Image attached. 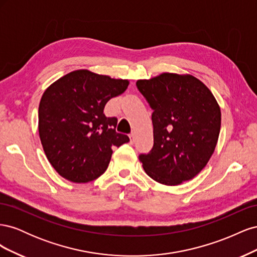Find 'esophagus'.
Listing matches in <instances>:
<instances>
[{"label": "esophagus", "mask_w": 257, "mask_h": 257, "mask_svg": "<svg viewBox=\"0 0 257 257\" xmlns=\"http://www.w3.org/2000/svg\"><path fill=\"white\" fill-rule=\"evenodd\" d=\"M130 139H131V143L135 142V133H134V132H132V133L130 134Z\"/></svg>", "instance_id": "esophagus-1"}]
</instances>
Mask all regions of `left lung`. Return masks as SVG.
Here are the masks:
<instances>
[{"label":"left lung","mask_w":257,"mask_h":257,"mask_svg":"<svg viewBox=\"0 0 257 257\" xmlns=\"http://www.w3.org/2000/svg\"><path fill=\"white\" fill-rule=\"evenodd\" d=\"M136 85L153 110V148L139 155L145 172L165 185L191 180L207 165L219 138L216 99L191 75L163 73Z\"/></svg>","instance_id":"1"}]
</instances>
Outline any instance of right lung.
Masks as SVG:
<instances>
[{
	"instance_id": "add662e5",
	"label": "right lung",
	"mask_w": 257,
	"mask_h": 257,
	"mask_svg": "<svg viewBox=\"0 0 257 257\" xmlns=\"http://www.w3.org/2000/svg\"><path fill=\"white\" fill-rule=\"evenodd\" d=\"M127 85L128 80L79 69L44 92L38 132L46 157L60 176L76 183L93 181L107 169L111 148L130 142L115 132L118 119L104 114L108 100Z\"/></svg>"
}]
</instances>
